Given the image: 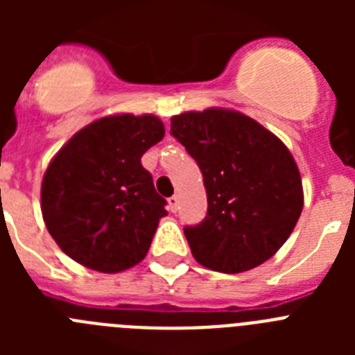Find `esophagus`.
Segmentation results:
<instances>
[{
  "instance_id": "esophagus-1",
  "label": "esophagus",
  "mask_w": 355,
  "mask_h": 355,
  "mask_svg": "<svg viewBox=\"0 0 355 355\" xmlns=\"http://www.w3.org/2000/svg\"><path fill=\"white\" fill-rule=\"evenodd\" d=\"M178 206H180V197L172 196L171 199H168V209H171L172 213H175L178 211Z\"/></svg>"
}]
</instances>
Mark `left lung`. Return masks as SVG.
Masks as SVG:
<instances>
[{"label": "left lung", "mask_w": 355, "mask_h": 355, "mask_svg": "<svg viewBox=\"0 0 355 355\" xmlns=\"http://www.w3.org/2000/svg\"><path fill=\"white\" fill-rule=\"evenodd\" d=\"M171 135L197 162L208 196L205 220L184 227L196 261L240 274L270 259L304 206L288 147L254 119L222 108L174 115Z\"/></svg>", "instance_id": "obj_1"}]
</instances>
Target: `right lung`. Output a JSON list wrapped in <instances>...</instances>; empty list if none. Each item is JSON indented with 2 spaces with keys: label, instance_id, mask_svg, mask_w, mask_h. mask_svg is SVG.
I'll return each instance as SVG.
<instances>
[{
  "label": "right lung",
  "instance_id": "1",
  "mask_svg": "<svg viewBox=\"0 0 355 355\" xmlns=\"http://www.w3.org/2000/svg\"><path fill=\"white\" fill-rule=\"evenodd\" d=\"M163 135L155 115H110L56 153L44 174L40 206L49 234L69 258L105 274L146 258L167 200L140 158Z\"/></svg>",
  "mask_w": 355,
  "mask_h": 355
}]
</instances>
